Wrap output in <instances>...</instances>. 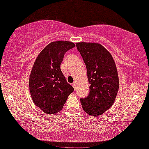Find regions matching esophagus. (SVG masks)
<instances>
[{
	"mask_svg": "<svg viewBox=\"0 0 149 149\" xmlns=\"http://www.w3.org/2000/svg\"><path fill=\"white\" fill-rule=\"evenodd\" d=\"M76 85H77V84H76V82H74V83L72 84V86L74 87V89H75V88H76Z\"/></svg>",
	"mask_w": 149,
	"mask_h": 149,
	"instance_id": "esophagus-1",
	"label": "esophagus"
}]
</instances>
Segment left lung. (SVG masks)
<instances>
[{
  "label": "left lung",
  "mask_w": 149,
  "mask_h": 149,
  "mask_svg": "<svg viewBox=\"0 0 149 149\" xmlns=\"http://www.w3.org/2000/svg\"><path fill=\"white\" fill-rule=\"evenodd\" d=\"M86 64L90 92L80 98L85 112L98 116L113 105L119 88L116 64L110 53L101 44H76Z\"/></svg>",
  "instance_id": "1"
}]
</instances>
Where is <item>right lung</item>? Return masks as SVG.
<instances>
[{"instance_id": "right-lung-1", "label": "right lung", "mask_w": 149, "mask_h": 149, "mask_svg": "<svg viewBox=\"0 0 149 149\" xmlns=\"http://www.w3.org/2000/svg\"><path fill=\"white\" fill-rule=\"evenodd\" d=\"M75 47L68 41L48 44L35 62L29 77V91L34 104L48 114L62 109L74 88L68 83L60 69L64 54Z\"/></svg>"}]
</instances>
